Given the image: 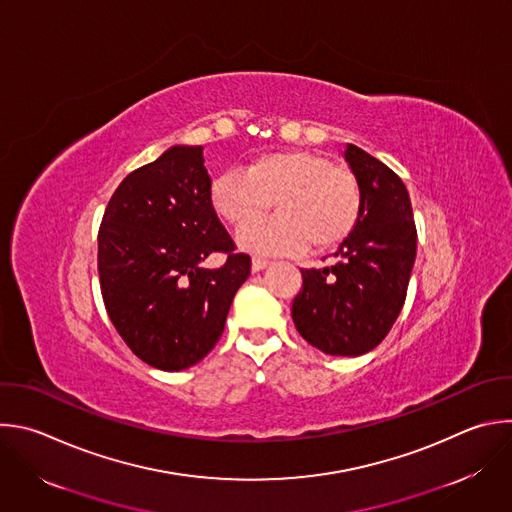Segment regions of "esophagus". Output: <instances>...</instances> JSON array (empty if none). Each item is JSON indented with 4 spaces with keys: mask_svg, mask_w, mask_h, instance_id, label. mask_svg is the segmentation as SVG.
Returning <instances> with one entry per match:
<instances>
[{
    "mask_svg": "<svg viewBox=\"0 0 512 512\" xmlns=\"http://www.w3.org/2000/svg\"><path fill=\"white\" fill-rule=\"evenodd\" d=\"M265 267H269V261H267V259L253 257V261H251V269H253V273H259V271H263Z\"/></svg>",
    "mask_w": 512,
    "mask_h": 512,
    "instance_id": "34e87169",
    "label": "esophagus"
}]
</instances>
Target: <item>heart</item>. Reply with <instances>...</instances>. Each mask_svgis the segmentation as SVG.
<instances>
[{
    "instance_id": "heart-1",
    "label": "heart",
    "mask_w": 512,
    "mask_h": 512,
    "mask_svg": "<svg viewBox=\"0 0 512 512\" xmlns=\"http://www.w3.org/2000/svg\"><path fill=\"white\" fill-rule=\"evenodd\" d=\"M275 202L280 215L252 224ZM213 209L239 233V245L261 255L325 251L350 237L362 213V191L346 168L309 150H279L231 168L211 185Z\"/></svg>"
}]
</instances>
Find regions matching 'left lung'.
Segmentation results:
<instances>
[{
	"label": "left lung",
	"mask_w": 512,
	"mask_h": 512,
	"mask_svg": "<svg viewBox=\"0 0 512 512\" xmlns=\"http://www.w3.org/2000/svg\"><path fill=\"white\" fill-rule=\"evenodd\" d=\"M344 156L362 191V213L337 247L339 261L301 269L291 317L307 344L327 356L374 350L402 311L416 259V225L402 179L356 144Z\"/></svg>",
	"instance_id": "8db88e82"
}]
</instances>
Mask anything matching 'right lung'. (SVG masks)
<instances>
[{"instance_id": "1", "label": "right lung", "mask_w": 512, "mask_h": 512, "mask_svg": "<svg viewBox=\"0 0 512 512\" xmlns=\"http://www.w3.org/2000/svg\"><path fill=\"white\" fill-rule=\"evenodd\" d=\"M221 250L219 270L203 268ZM106 311L126 346L148 366L181 372L219 342L251 259L211 205L203 146L175 144L114 191L98 233Z\"/></svg>"}]
</instances>
